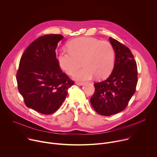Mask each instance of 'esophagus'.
Instances as JSON below:
<instances>
[{
	"mask_svg": "<svg viewBox=\"0 0 157 157\" xmlns=\"http://www.w3.org/2000/svg\"><path fill=\"white\" fill-rule=\"evenodd\" d=\"M76 84L77 85H79V86H82V85H84V82L77 81V82H76Z\"/></svg>",
	"mask_w": 157,
	"mask_h": 157,
	"instance_id": "esophagus-1",
	"label": "esophagus"
}]
</instances>
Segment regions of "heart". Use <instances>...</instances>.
<instances>
[{
    "instance_id": "1",
    "label": "heart",
    "mask_w": 157,
    "mask_h": 157,
    "mask_svg": "<svg viewBox=\"0 0 157 157\" xmlns=\"http://www.w3.org/2000/svg\"><path fill=\"white\" fill-rule=\"evenodd\" d=\"M69 51H62L58 56L61 68L78 81H87L94 76L98 79L107 77L115 62V51L111 43L94 38H78L68 45Z\"/></svg>"
}]
</instances>
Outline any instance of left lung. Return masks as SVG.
I'll list each match as a JSON object with an SVG mask.
<instances>
[{
  "mask_svg": "<svg viewBox=\"0 0 157 157\" xmlns=\"http://www.w3.org/2000/svg\"><path fill=\"white\" fill-rule=\"evenodd\" d=\"M109 40L116 54L114 69L107 79L94 84L95 92L90 99L96 113L105 116L122 111L137 84V63L130 50L113 38Z\"/></svg>",
  "mask_w": 157,
  "mask_h": 157,
  "instance_id": "8db88e82",
  "label": "left lung"
}]
</instances>
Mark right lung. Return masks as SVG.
I'll return each mask as SVG.
<instances>
[{"label":"right lung","mask_w":157,"mask_h":157,"mask_svg":"<svg viewBox=\"0 0 157 157\" xmlns=\"http://www.w3.org/2000/svg\"><path fill=\"white\" fill-rule=\"evenodd\" d=\"M61 35L40 36L22 55L17 81L25 105L39 113L48 115L61 106L74 82L59 68L55 50Z\"/></svg>","instance_id":"add662e5"}]
</instances>
